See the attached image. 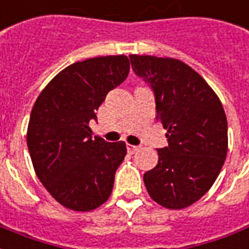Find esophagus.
Returning a JSON list of instances; mask_svg holds the SVG:
<instances>
[{
  "label": "esophagus",
  "mask_w": 249,
  "mask_h": 249,
  "mask_svg": "<svg viewBox=\"0 0 249 249\" xmlns=\"http://www.w3.org/2000/svg\"><path fill=\"white\" fill-rule=\"evenodd\" d=\"M140 147L139 145H131V144H127V151L130 153H134L136 152V151H139Z\"/></svg>",
  "instance_id": "1"
}]
</instances>
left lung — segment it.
<instances>
[{
  "mask_svg": "<svg viewBox=\"0 0 249 249\" xmlns=\"http://www.w3.org/2000/svg\"><path fill=\"white\" fill-rule=\"evenodd\" d=\"M138 77L151 88L158 119L168 130V147L145 172L144 185L155 202L184 209L213 186L227 155V118L214 90L182 61L130 55Z\"/></svg>",
  "mask_w": 249,
  "mask_h": 249,
  "instance_id": "1",
  "label": "left lung"
}]
</instances>
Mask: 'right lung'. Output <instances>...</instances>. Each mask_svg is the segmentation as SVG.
Returning a JSON list of instances; mask_svg holds the SVG:
<instances>
[{"instance_id": "obj_1", "label": "right lung", "mask_w": 249, "mask_h": 249, "mask_svg": "<svg viewBox=\"0 0 249 249\" xmlns=\"http://www.w3.org/2000/svg\"><path fill=\"white\" fill-rule=\"evenodd\" d=\"M128 72L124 55L77 61L56 74L34 104L27 128L34 169L48 193L71 210H94L111 194L126 144L91 139L89 122Z\"/></svg>"}]
</instances>
